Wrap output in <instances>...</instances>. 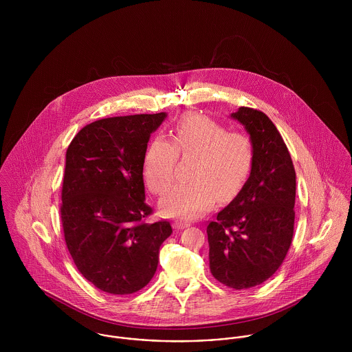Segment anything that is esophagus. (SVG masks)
I'll return each mask as SVG.
<instances>
[{"instance_id": "obj_1", "label": "esophagus", "mask_w": 352, "mask_h": 352, "mask_svg": "<svg viewBox=\"0 0 352 352\" xmlns=\"http://www.w3.org/2000/svg\"><path fill=\"white\" fill-rule=\"evenodd\" d=\"M188 226H190V222H186V221H175L173 222L175 229H186Z\"/></svg>"}]
</instances>
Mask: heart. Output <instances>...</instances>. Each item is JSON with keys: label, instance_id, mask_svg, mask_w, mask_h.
<instances>
[{"label": "heart", "instance_id": "heart-1", "mask_svg": "<svg viewBox=\"0 0 352 352\" xmlns=\"http://www.w3.org/2000/svg\"><path fill=\"white\" fill-rule=\"evenodd\" d=\"M182 157L197 155L190 183L173 186L160 201L165 217L195 219L217 201L233 199L247 183L254 162L250 135L229 131L223 124L201 116L184 115L172 133V141L157 137L144 158L148 187L161 195L172 184Z\"/></svg>", "mask_w": 352, "mask_h": 352}]
</instances>
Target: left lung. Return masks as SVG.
I'll return each mask as SVG.
<instances>
[{
    "instance_id": "obj_1",
    "label": "left lung",
    "mask_w": 352,
    "mask_h": 352,
    "mask_svg": "<svg viewBox=\"0 0 352 352\" xmlns=\"http://www.w3.org/2000/svg\"><path fill=\"white\" fill-rule=\"evenodd\" d=\"M232 118L245 126L254 162L237 197L207 225V237L212 276L243 290L271 278L292 245L296 170L280 133L264 112L240 107Z\"/></svg>"
}]
</instances>
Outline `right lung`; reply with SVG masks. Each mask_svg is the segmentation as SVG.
Returning a JSON list of instances; mask_svg holds the SVG:
<instances>
[{"mask_svg": "<svg viewBox=\"0 0 352 352\" xmlns=\"http://www.w3.org/2000/svg\"><path fill=\"white\" fill-rule=\"evenodd\" d=\"M165 112L115 116L82 127L66 151L60 219L77 270L113 296L144 289L153 278L168 221L146 223L144 158Z\"/></svg>", "mask_w": 352, "mask_h": 352, "instance_id": "1", "label": "right lung"}]
</instances>
